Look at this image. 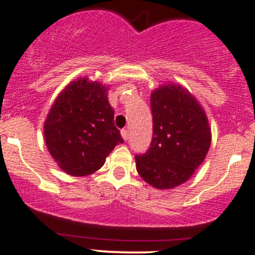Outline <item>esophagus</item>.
<instances>
[{
    "label": "esophagus",
    "mask_w": 255,
    "mask_h": 255,
    "mask_svg": "<svg viewBox=\"0 0 255 255\" xmlns=\"http://www.w3.org/2000/svg\"><path fill=\"white\" fill-rule=\"evenodd\" d=\"M121 134H122V138L125 140H127L128 139V135H129V134H128V130L127 129H122V130H121Z\"/></svg>",
    "instance_id": "esophagus-1"
}]
</instances>
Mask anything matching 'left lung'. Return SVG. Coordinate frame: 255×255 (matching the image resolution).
Returning a JSON list of instances; mask_svg holds the SVG:
<instances>
[{
  "mask_svg": "<svg viewBox=\"0 0 255 255\" xmlns=\"http://www.w3.org/2000/svg\"><path fill=\"white\" fill-rule=\"evenodd\" d=\"M153 138L144 154L135 155L138 174L157 189L187 182L203 163L211 147L208 117L192 93L165 83L150 95Z\"/></svg>",
  "mask_w": 255,
  "mask_h": 255,
  "instance_id": "8db88e82",
  "label": "left lung"
}]
</instances>
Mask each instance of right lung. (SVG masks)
I'll return each mask as SVG.
<instances>
[{
	"instance_id": "obj_1",
	"label": "right lung",
	"mask_w": 255,
	"mask_h": 255,
	"mask_svg": "<svg viewBox=\"0 0 255 255\" xmlns=\"http://www.w3.org/2000/svg\"><path fill=\"white\" fill-rule=\"evenodd\" d=\"M107 96L108 86L80 77L54 100L44 121V142L54 162L67 174H92L123 142Z\"/></svg>"
}]
</instances>
